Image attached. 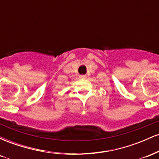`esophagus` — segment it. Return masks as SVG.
<instances>
[{
    "instance_id": "esophagus-1",
    "label": "esophagus",
    "mask_w": 159,
    "mask_h": 159,
    "mask_svg": "<svg viewBox=\"0 0 159 159\" xmlns=\"http://www.w3.org/2000/svg\"><path fill=\"white\" fill-rule=\"evenodd\" d=\"M80 78H81V79H85L86 78H87V76L85 75H81L79 76Z\"/></svg>"
}]
</instances>
